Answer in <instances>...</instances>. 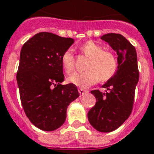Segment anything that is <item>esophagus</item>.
<instances>
[{
	"mask_svg": "<svg viewBox=\"0 0 154 154\" xmlns=\"http://www.w3.org/2000/svg\"><path fill=\"white\" fill-rule=\"evenodd\" d=\"M78 92H79V94H80L81 95H83L84 94H86V91H85V90H83V89L80 88V89H78Z\"/></svg>",
	"mask_w": 154,
	"mask_h": 154,
	"instance_id": "1",
	"label": "esophagus"
}]
</instances>
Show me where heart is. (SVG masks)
<instances>
[{
  "mask_svg": "<svg viewBox=\"0 0 154 154\" xmlns=\"http://www.w3.org/2000/svg\"><path fill=\"white\" fill-rule=\"evenodd\" d=\"M81 51L90 58L87 71L75 72L68 77V82L82 88L94 84L99 79L107 81L113 76L118 68L114 54L105 51L103 45L94 42H87L81 45ZM61 63L66 72H71L74 68V57L71 50L66 51L61 58Z\"/></svg>",
  "mask_w": 154,
  "mask_h": 154,
  "instance_id": "1",
  "label": "heart"
}]
</instances>
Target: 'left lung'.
<instances>
[{
	"label": "left lung",
	"mask_w": 154,
	"mask_h": 154,
	"mask_svg": "<svg viewBox=\"0 0 154 154\" xmlns=\"http://www.w3.org/2000/svg\"><path fill=\"white\" fill-rule=\"evenodd\" d=\"M100 38L117 52L118 68L102 86L108 92L97 90L91 91L96 103L87 116L94 129L107 133L118 129L129 118L139 81V70L136 51L126 37L121 34L108 33Z\"/></svg>",
	"instance_id": "left-lung-1"
}]
</instances>
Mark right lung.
I'll list each match as a JSON object with an SVG mask.
<instances>
[{
    "mask_svg": "<svg viewBox=\"0 0 154 154\" xmlns=\"http://www.w3.org/2000/svg\"><path fill=\"white\" fill-rule=\"evenodd\" d=\"M73 43L72 38L39 32L21 49L16 77L20 100L26 116L42 131L62 126L68 105L79 97L75 85H61L64 81L61 58Z\"/></svg>",
    "mask_w": 154,
    "mask_h": 154,
    "instance_id": "obj_1",
    "label": "right lung"
}]
</instances>
